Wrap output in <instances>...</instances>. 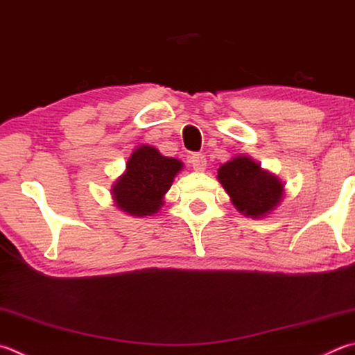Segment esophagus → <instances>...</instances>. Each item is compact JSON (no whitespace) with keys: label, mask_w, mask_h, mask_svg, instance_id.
<instances>
[{"label":"esophagus","mask_w":355,"mask_h":355,"mask_svg":"<svg viewBox=\"0 0 355 355\" xmlns=\"http://www.w3.org/2000/svg\"><path fill=\"white\" fill-rule=\"evenodd\" d=\"M189 163L194 167V171H205L206 167V158L203 153H192L189 158Z\"/></svg>","instance_id":"esophagus-1"}]
</instances>
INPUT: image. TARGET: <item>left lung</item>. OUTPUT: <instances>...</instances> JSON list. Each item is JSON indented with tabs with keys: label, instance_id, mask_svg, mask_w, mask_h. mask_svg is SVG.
I'll return each mask as SVG.
<instances>
[{
	"label": "left lung",
	"instance_id": "left-lung-1",
	"mask_svg": "<svg viewBox=\"0 0 355 355\" xmlns=\"http://www.w3.org/2000/svg\"><path fill=\"white\" fill-rule=\"evenodd\" d=\"M217 178L236 209L251 218L266 217L284 197V183L245 155L223 163L218 167Z\"/></svg>",
	"mask_w": 355,
	"mask_h": 355
}]
</instances>
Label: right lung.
<instances>
[{
  "mask_svg": "<svg viewBox=\"0 0 355 355\" xmlns=\"http://www.w3.org/2000/svg\"><path fill=\"white\" fill-rule=\"evenodd\" d=\"M182 169V161L163 157L155 147H137L127 161L125 172L112 186L114 205L130 216L157 214Z\"/></svg>",
  "mask_w": 355,
  "mask_h": 355,
  "instance_id": "1",
  "label": "right lung"
}]
</instances>
